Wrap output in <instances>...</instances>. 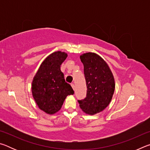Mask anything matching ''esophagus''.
Wrapping results in <instances>:
<instances>
[{
    "mask_svg": "<svg viewBox=\"0 0 150 150\" xmlns=\"http://www.w3.org/2000/svg\"><path fill=\"white\" fill-rule=\"evenodd\" d=\"M71 87L73 88V90H75V85L73 84V83H71Z\"/></svg>",
    "mask_w": 150,
    "mask_h": 150,
    "instance_id": "esophagus-1",
    "label": "esophagus"
}]
</instances>
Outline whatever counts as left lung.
<instances>
[{"instance_id": "8db88e82", "label": "left lung", "mask_w": 150, "mask_h": 150, "mask_svg": "<svg viewBox=\"0 0 150 150\" xmlns=\"http://www.w3.org/2000/svg\"><path fill=\"white\" fill-rule=\"evenodd\" d=\"M84 65L87 96L78 100L84 112L93 115L107 107L115 89V78L110 67L100 55L88 52L80 56Z\"/></svg>"}]
</instances>
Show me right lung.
<instances>
[{
  "mask_svg": "<svg viewBox=\"0 0 150 150\" xmlns=\"http://www.w3.org/2000/svg\"><path fill=\"white\" fill-rule=\"evenodd\" d=\"M67 57L66 53L60 51L51 54L42 63L33 79V97L40 109L49 115L59 111L67 96L74 94L60 69Z\"/></svg>",
  "mask_w": 150,
  "mask_h": 150,
  "instance_id": "obj_1",
  "label": "right lung"
}]
</instances>
